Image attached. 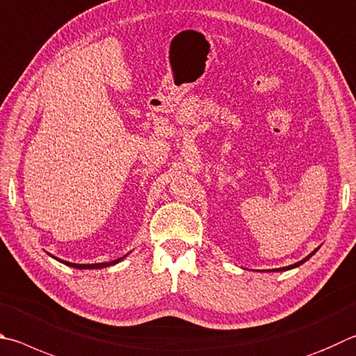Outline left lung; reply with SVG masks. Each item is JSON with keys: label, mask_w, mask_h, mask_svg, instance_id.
<instances>
[{"label": "left lung", "mask_w": 356, "mask_h": 356, "mask_svg": "<svg viewBox=\"0 0 356 356\" xmlns=\"http://www.w3.org/2000/svg\"><path fill=\"white\" fill-rule=\"evenodd\" d=\"M316 250H318V249H316ZM316 250L313 252V254H309L307 258H303V260H302V261H299V263H294V264H291V266H286V268H280V269H274V270H288V269H293V268H296V266H300L302 263H305L309 257H313V255L316 254Z\"/></svg>", "instance_id": "1"}]
</instances>
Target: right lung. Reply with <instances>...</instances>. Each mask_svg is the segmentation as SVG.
<instances>
[{
	"label": "right lung",
	"instance_id": "add662e5",
	"mask_svg": "<svg viewBox=\"0 0 356 356\" xmlns=\"http://www.w3.org/2000/svg\"><path fill=\"white\" fill-rule=\"evenodd\" d=\"M121 260V258H120ZM120 260H115V261H108V263H95V264H76V263H70V261H62V260H59V261H62V263H65V264H68V266H71V268H77V269H96V268H106V266H112V264H115V263H118Z\"/></svg>",
	"mask_w": 356,
	"mask_h": 356
}]
</instances>
